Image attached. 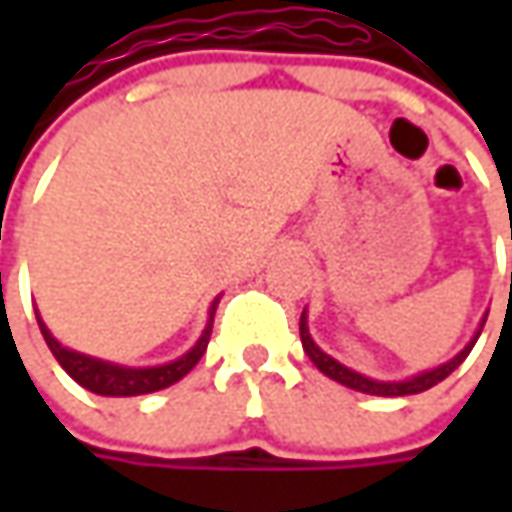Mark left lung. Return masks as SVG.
<instances>
[{
    "label": "left lung",
    "instance_id": "8db88e82",
    "mask_svg": "<svg viewBox=\"0 0 512 512\" xmlns=\"http://www.w3.org/2000/svg\"><path fill=\"white\" fill-rule=\"evenodd\" d=\"M484 322H487V313L482 316V322H479V327H476V333L470 336V342L464 344L462 350H459L453 359L436 364V367H430V370H419V373H413V376H407V379H373V376H364V373L353 370V367H347V364H342L339 359H333L330 353H325L319 344L313 342L310 327H307V310L302 313V319H299V336H302V347H305L307 359L316 364V367L325 373L327 379L344 384V387H350V390L367 393V396H384V399H390V396H413V393H424V390H430L433 384L444 382V379H447V376H450V373H453V370L467 359V353L473 350L476 339L482 336Z\"/></svg>",
    "mask_w": 512,
    "mask_h": 512
}]
</instances>
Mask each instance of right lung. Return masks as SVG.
Returning <instances> with one entry per match:
<instances>
[{
  "instance_id": "add662e5",
  "label": "right lung",
  "mask_w": 512,
  "mask_h": 512,
  "mask_svg": "<svg viewBox=\"0 0 512 512\" xmlns=\"http://www.w3.org/2000/svg\"><path fill=\"white\" fill-rule=\"evenodd\" d=\"M219 299L222 296H216L210 302V307H207L205 330H202V336L196 339V344L187 353H182L173 362L150 364V367H130V364L108 362V359H96V356H88V353H79V350L62 344L50 333V327L39 316V310H36V322H39V330H42V336L48 342L50 353L56 356V362L65 367V373L73 382H79L85 390L96 393V396H145V393H156V390H165L170 384H176L196 367V362L202 359V353L207 350V342H210L213 313H216Z\"/></svg>"
}]
</instances>
